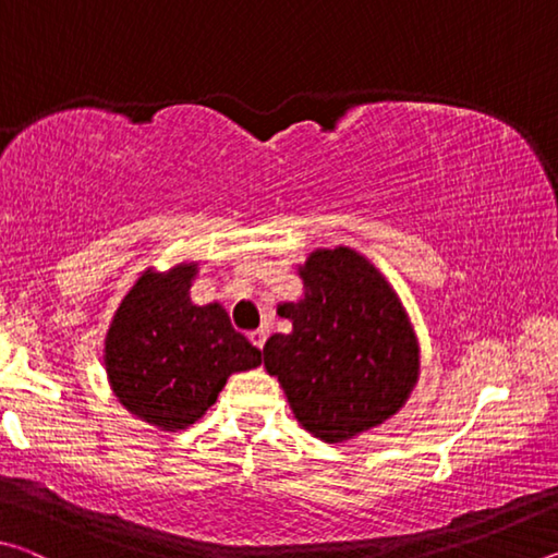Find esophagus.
<instances>
[{"instance_id":"esophagus-1","label":"esophagus","mask_w":558,"mask_h":558,"mask_svg":"<svg viewBox=\"0 0 558 558\" xmlns=\"http://www.w3.org/2000/svg\"><path fill=\"white\" fill-rule=\"evenodd\" d=\"M248 339H251V342L253 344H256L258 349H263V344H266V329H253V332L248 335Z\"/></svg>"}]
</instances>
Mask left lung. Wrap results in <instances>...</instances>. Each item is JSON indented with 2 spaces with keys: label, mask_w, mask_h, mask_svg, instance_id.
Here are the masks:
<instances>
[{
  "label": "left lung",
  "mask_w": 558,
  "mask_h": 558,
  "mask_svg": "<svg viewBox=\"0 0 558 558\" xmlns=\"http://www.w3.org/2000/svg\"><path fill=\"white\" fill-rule=\"evenodd\" d=\"M305 298L282 302L290 335H272L263 364L302 428L342 442L401 409L418 376V347L401 300L352 248L315 251L300 268Z\"/></svg>",
  "instance_id": "obj_1"
}]
</instances>
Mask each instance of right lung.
<instances>
[{
    "label": "right lung",
    "instance_id": "right-lung-1",
    "mask_svg": "<svg viewBox=\"0 0 558 558\" xmlns=\"http://www.w3.org/2000/svg\"><path fill=\"white\" fill-rule=\"evenodd\" d=\"M196 266L145 272L120 302L106 337L112 391L137 418L165 430L199 421L233 372L260 364L219 302L194 305Z\"/></svg>",
    "mask_w": 558,
    "mask_h": 558
}]
</instances>
